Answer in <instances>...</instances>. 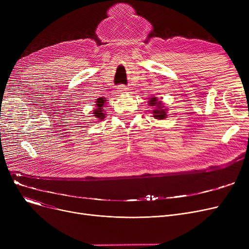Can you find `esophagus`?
Wrapping results in <instances>:
<instances>
[{
  "instance_id": "34e87169",
  "label": "esophagus",
  "mask_w": 249,
  "mask_h": 249,
  "mask_svg": "<svg viewBox=\"0 0 249 249\" xmlns=\"http://www.w3.org/2000/svg\"><path fill=\"white\" fill-rule=\"evenodd\" d=\"M117 89H118V91H120V93H125V91L129 90L128 88L125 85H119V86H118Z\"/></svg>"
}]
</instances>
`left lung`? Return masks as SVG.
Segmentation results:
<instances>
[{
  "label": "left lung",
  "instance_id": "8db88e82",
  "mask_svg": "<svg viewBox=\"0 0 249 249\" xmlns=\"http://www.w3.org/2000/svg\"><path fill=\"white\" fill-rule=\"evenodd\" d=\"M156 98H152L150 101H149V104H151V106H154V105L156 104V107L155 109L153 110V117L155 118V119H164V118H166V112H165V109H163L162 105L160 102H156Z\"/></svg>",
  "mask_w": 249,
  "mask_h": 249
}]
</instances>
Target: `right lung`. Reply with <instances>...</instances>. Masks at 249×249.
<instances>
[{"label": "right lung", "instance_id": "1", "mask_svg": "<svg viewBox=\"0 0 249 249\" xmlns=\"http://www.w3.org/2000/svg\"><path fill=\"white\" fill-rule=\"evenodd\" d=\"M105 102H106V101H105L104 98H99L97 100V104H96L97 105V109L94 110V116L96 118H98V120H102V119H104V118H105L104 113H103V109H102Z\"/></svg>", "mask_w": 249, "mask_h": 249}]
</instances>
